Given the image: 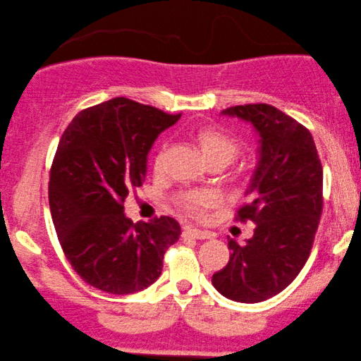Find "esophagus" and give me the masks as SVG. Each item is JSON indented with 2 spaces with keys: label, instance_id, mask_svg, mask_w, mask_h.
<instances>
[{
  "label": "esophagus",
  "instance_id": "obj_1",
  "mask_svg": "<svg viewBox=\"0 0 361 361\" xmlns=\"http://www.w3.org/2000/svg\"><path fill=\"white\" fill-rule=\"evenodd\" d=\"M184 236H189V238L194 240H207L209 238V233L197 230V228H184Z\"/></svg>",
  "mask_w": 361,
  "mask_h": 361
}]
</instances>
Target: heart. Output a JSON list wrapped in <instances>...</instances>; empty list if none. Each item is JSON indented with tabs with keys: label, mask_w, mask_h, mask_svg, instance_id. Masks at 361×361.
Masks as SVG:
<instances>
[{
	"label": "heart",
	"mask_w": 361,
	"mask_h": 361,
	"mask_svg": "<svg viewBox=\"0 0 361 361\" xmlns=\"http://www.w3.org/2000/svg\"><path fill=\"white\" fill-rule=\"evenodd\" d=\"M196 142L201 148L202 155L207 160V164L214 162V160H221L224 164H230L240 154V142L224 133L221 130L216 128H204L196 135ZM157 167H159V160H157ZM214 202V196L207 190H192V192H185L180 196L179 204L185 213L199 216L204 213L207 206Z\"/></svg>",
	"instance_id": "b5f03b06"
}]
</instances>
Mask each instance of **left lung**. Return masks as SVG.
Returning <instances> with one entry per match:
<instances>
[{
    "label": "left lung",
    "instance_id": "1",
    "mask_svg": "<svg viewBox=\"0 0 361 361\" xmlns=\"http://www.w3.org/2000/svg\"><path fill=\"white\" fill-rule=\"evenodd\" d=\"M221 116L252 125L257 165L240 219L257 223L252 238L228 241L230 262L213 275L214 289L236 302H262L298 277L323 211V167L307 128L270 104L233 106Z\"/></svg>",
    "mask_w": 361,
    "mask_h": 361
}]
</instances>
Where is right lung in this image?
Here are the masks:
<instances>
[{
  "label": "right lung",
  "mask_w": 361,
  "mask_h": 361,
  "mask_svg": "<svg viewBox=\"0 0 361 361\" xmlns=\"http://www.w3.org/2000/svg\"><path fill=\"white\" fill-rule=\"evenodd\" d=\"M180 114L113 97L75 114L55 152L49 204L72 269L96 289L135 294L162 274L164 253L180 236L169 216L133 223L123 201L147 177L159 135Z\"/></svg>",
  "instance_id": "add662e5"
}]
</instances>
